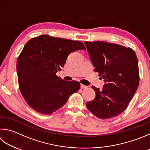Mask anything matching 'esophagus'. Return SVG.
<instances>
[{"label":"esophagus","instance_id":"34e87169","mask_svg":"<svg viewBox=\"0 0 150 150\" xmlns=\"http://www.w3.org/2000/svg\"><path fill=\"white\" fill-rule=\"evenodd\" d=\"M87 87H88V86H85V85H83V84H81V88H82V89H83V88H86Z\"/></svg>","mask_w":150,"mask_h":150}]
</instances>
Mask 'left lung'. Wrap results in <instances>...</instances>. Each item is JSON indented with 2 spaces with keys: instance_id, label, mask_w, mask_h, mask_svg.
<instances>
[{
  "instance_id": "1",
  "label": "left lung",
  "mask_w": 150,
  "mask_h": 150,
  "mask_svg": "<svg viewBox=\"0 0 150 150\" xmlns=\"http://www.w3.org/2000/svg\"><path fill=\"white\" fill-rule=\"evenodd\" d=\"M95 72L104 81L102 90L92 86L96 97L86 103L100 119H110L126 110L139 84L137 56L130 48L103 41H84Z\"/></svg>"
}]
</instances>
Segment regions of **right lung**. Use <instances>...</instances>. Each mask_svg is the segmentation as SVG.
<instances>
[{"label":"right lung","mask_w":150,"mask_h":150,"mask_svg":"<svg viewBox=\"0 0 150 150\" xmlns=\"http://www.w3.org/2000/svg\"><path fill=\"white\" fill-rule=\"evenodd\" d=\"M81 49L85 50L82 42L47 35L26 43L16 69L21 93L33 110L45 115L52 113L79 90L78 81H64L56 73L64 67L69 54Z\"/></svg>","instance_id":"add662e5"}]
</instances>
